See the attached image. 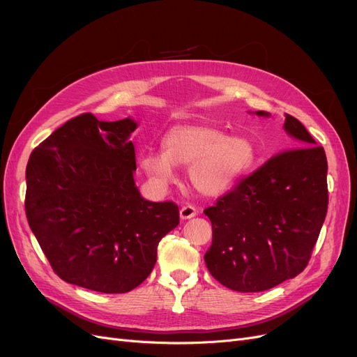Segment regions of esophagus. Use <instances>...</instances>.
<instances>
[{
    "instance_id": "1",
    "label": "esophagus",
    "mask_w": 357,
    "mask_h": 357,
    "mask_svg": "<svg viewBox=\"0 0 357 357\" xmlns=\"http://www.w3.org/2000/svg\"><path fill=\"white\" fill-rule=\"evenodd\" d=\"M197 213H199V210H197L194 206H183V207L179 210V216H181L182 220L191 219V218H194Z\"/></svg>"
}]
</instances>
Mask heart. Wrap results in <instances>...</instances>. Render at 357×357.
I'll return each instance as SVG.
<instances>
[{
    "label": "heart",
    "mask_w": 357,
    "mask_h": 357,
    "mask_svg": "<svg viewBox=\"0 0 357 357\" xmlns=\"http://www.w3.org/2000/svg\"><path fill=\"white\" fill-rule=\"evenodd\" d=\"M163 150H144L138 165L158 188L178 178V166H188L192 188L207 199H216L252 169L256 160L253 141L245 135H227L208 122L170 126L162 138Z\"/></svg>",
    "instance_id": "b5f03b06"
}]
</instances>
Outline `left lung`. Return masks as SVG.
I'll use <instances>...</instances> for the list:
<instances>
[{
	"label": "left lung",
	"mask_w": 357,
	"mask_h": 357,
	"mask_svg": "<svg viewBox=\"0 0 357 357\" xmlns=\"http://www.w3.org/2000/svg\"><path fill=\"white\" fill-rule=\"evenodd\" d=\"M284 130L288 150L204 210L213 229L206 266L234 291H265L294 278L306 268L324 225L325 151L296 117L285 114Z\"/></svg>",
	"instance_id": "8db88e82"
}]
</instances>
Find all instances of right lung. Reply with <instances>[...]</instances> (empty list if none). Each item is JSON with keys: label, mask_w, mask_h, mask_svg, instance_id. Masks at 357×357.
Listing matches in <instances>:
<instances>
[{"label": "right lung", "mask_w": 357, "mask_h": 357, "mask_svg": "<svg viewBox=\"0 0 357 357\" xmlns=\"http://www.w3.org/2000/svg\"><path fill=\"white\" fill-rule=\"evenodd\" d=\"M134 119H70L38 145L26 167V218L54 272L105 294L128 293L153 271L157 245L179 223L175 203L135 185Z\"/></svg>", "instance_id": "1"}]
</instances>
